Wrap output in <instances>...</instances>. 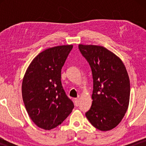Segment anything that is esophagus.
Listing matches in <instances>:
<instances>
[{
  "label": "esophagus",
  "mask_w": 146,
  "mask_h": 146,
  "mask_svg": "<svg viewBox=\"0 0 146 146\" xmlns=\"http://www.w3.org/2000/svg\"><path fill=\"white\" fill-rule=\"evenodd\" d=\"M74 104L76 107L78 106H79V99L76 98V99L74 100Z\"/></svg>",
  "instance_id": "obj_1"
}]
</instances>
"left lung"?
<instances>
[{"label":"left lung","mask_w":146,"mask_h":146,"mask_svg":"<svg viewBox=\"0 0 146 146\" xmlns=\"http://www.w3.org/2000/svg\"><path fill=\"white\" fill-rule=\"evenodd\" d=\"M78 48L90 66L93 78V101L86 116L99 130H110L119 124L128 108L127 70L119 58L104 47L79 44Z\"/></svg>","instance_id":"1"}]
</instances>
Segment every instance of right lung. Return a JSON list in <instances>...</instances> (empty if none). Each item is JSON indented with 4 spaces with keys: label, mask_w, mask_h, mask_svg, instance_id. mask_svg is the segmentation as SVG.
I'll return each instance as SVG.
<instances>
[{
    "label": "right lung",
    "mask_w": 146,
    "mask_h": 146,
    "mask_svg": "<svg viewBox=\"0 0 146 146\" xmlns=\"http://www.w3.org/2000/svg\"><path fill=\"white\" fill-rule=\"evenodd\" d=\"M72 45L50 48L36 56L27 70L22 84L26 110L38 127L46 130L61 124L74 105L61 82V70Z\"/></svg>",
    "instance_id": "obj_1"
}]
</instances>
